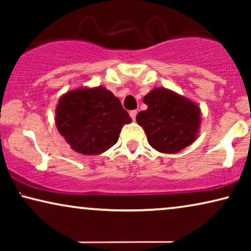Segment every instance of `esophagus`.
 <instances>
[{"label":"esophagus","instance_id":"1","mask_svg":"<svg viewBox=\"0 0 251 251\" xmlns=\"http://www.w3.org/2000/svg\"><path fill=\"white\" fill-rule=\"evenodd\" d=\"M129 114H130V118L132 119V121H136V116H137V111H136V109H133V111H130Z\"/></svg>","mask_w":251,"mask_h":251}]
</instances>
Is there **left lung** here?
Segmentation results:
<instances>
[{"label": "left lung", "mask_w": 251, "mask_h": 251, "mask_svg": "<svg viewBox=\"0 0 251 251\" xmlns=\"http://www.w3.org/2000/svg\"><path fill=\"white\" fill-rule=\"evenodd\" d=\"M143 100L147 109L139 112L136 120L154 150L178 153L197 139L201 125L198 104L166 88H154Z\"/></svg>", "instance_id": "obj_1"}]
</instances>
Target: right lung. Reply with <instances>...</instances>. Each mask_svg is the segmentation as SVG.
I'll use <instances>...</instances> for the list:
<instances>
[{
  "label": "right lung",
  "mask_w": 251,
  "mask_h": 251,
  "mask_svg": "<svg viewBox=\"0 0 251 251\" xmlns=\"http://www.w3.org/2000/svg\"><path fill=\"white\" fill-rule=\"evenodd\" d=\"M131 122L121 101L104 87L77 88L58 100L56 126L72 150L98 155L118 142L122 126Z\"/></svg>",
  "instance_id": "right-lung-1"
}]
</instances>
